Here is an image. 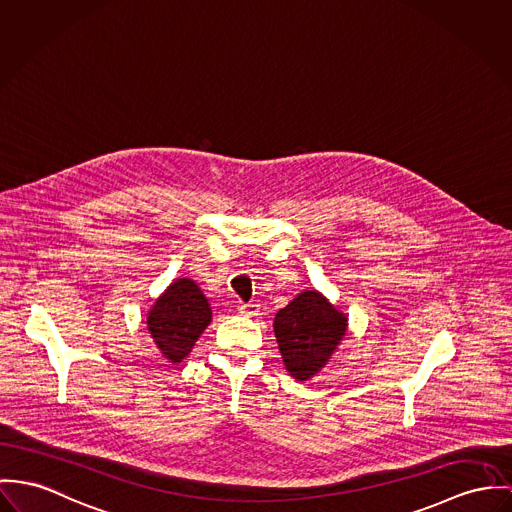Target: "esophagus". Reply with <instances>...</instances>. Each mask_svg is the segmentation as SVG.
<instances>
[{"label":"esophagus","instance_id":"obj_1","mask_svg":"<svg viewBox=\"0 0 512 512\" xmlns=\"http://www.w3.org/2000/svg\"><path fill=\"white\" fill-rule=\"evenodd\" d=\"M239 312L243 315H257L259 314V306L257 304H241Z\"/></svg>","mask_w":512,"mask_h":512}]
</instances>
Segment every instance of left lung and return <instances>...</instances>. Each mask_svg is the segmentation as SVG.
<instances>
[{
  "label": "left lung",
  "instance_id": "obj_1",
  "mask_svg": "<svg viewBox=\"0 0 512 512\" xmlns=\"http://www.w3.org/2000/svg\"><path fill=\"white\" fill-rule=\"evenodd\" d=\"M273 329L286 372L306 382L319 374L345 339L349 315L337 310L319 290H304L276 312Z\"/></svg>",
  "mask_w": 512,
  "mask_h": 512
}]
</instances>
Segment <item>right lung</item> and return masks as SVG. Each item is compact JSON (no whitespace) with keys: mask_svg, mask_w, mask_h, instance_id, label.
I'll return each mask as SVG.
<instances>
[{"mask_svg":"<svg viewBox=\"0 0 512 512\" xmlns=\"http://www.w3.org/2000/svg\"><path fill=\"white\" fill-rule=\"evenodd\" d=\"M212 321V308L193 278H175L150 308L146 325L159 353L171 364L187 358Z\"/></svg>","mask_w":512,"mask_h":512,"instance_id":"obj_1","label":"right lung"}]
</instances>
